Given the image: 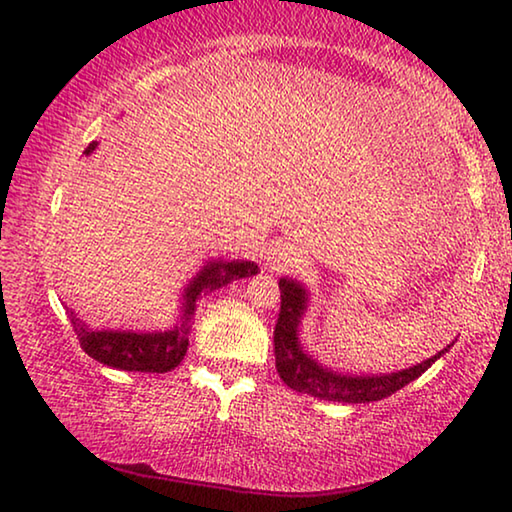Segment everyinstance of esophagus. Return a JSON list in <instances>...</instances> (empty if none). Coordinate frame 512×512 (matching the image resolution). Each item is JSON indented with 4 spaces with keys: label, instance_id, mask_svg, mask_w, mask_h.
<instances>
[{
    "label": "esophagus",
    "instance_id": "esophagus-1",
    "mask_svg": "<svg viewBox=\"0 0 512 512\" xmlns=\"http://www.w3.org/2000/svg\"><path fill=\"white\" fill-rule=\"evenodd\" d=\"M264 259H266L268 271H273V273H282V271H287V268H293L298 264L296 250H293L289 244L271 246Z\"/></svg>",
    "mask_w": 512,
    "mask_h": 512
}]
</instances>
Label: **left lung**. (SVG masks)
<instances>
[{"label": "left lung", "mask_w": 512, "mask_h": 512, "mask_svg": "<svg viewBox=\"0 0 512 512\" xmlns=\"http://www.w3.org/2000/svg\"><path fill=\"white\" fill-rule=\"evenodd\" d=\"M280 318H277L273 343H275V368L280 372L284 384L296 393L318 397L327 402L341 404H368L384 400L418 379L424 370L431 368L445 352H449L454 341L447 348L433 354L431 359L415 363L397 372H379V375H352L320 363L314 354L305 350L300 343V325L309 309V291L302 282L293 277H280Z\"/></svg>", "instance_id": "left-lung-1"}]
</instances>
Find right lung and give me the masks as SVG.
I'll return each mask as SVG.
<instances>
[{
	"mask_svg": "<svg viewBox=\"0 0 512 512\" xmlns=\"http://www.w3.org/2000/svg\"><path fill=\"white\" fill-rule=\"evenodd\" d=\"M92 142L85 155L97 151ZM259 266L248 259H210L183 289L176 323L162 329H94L83 318L67 309L81 348L103 366L131 372H169L185 359L189 345V329L194 325L198 300L207 293L241 277L257 275Z\"/></svg>",
	"mask_w": 512,
	"mask_h": 512,
	"instance_id": "right-lung-1",
	"label": "right lung"
}]
</instances>
